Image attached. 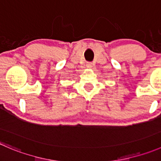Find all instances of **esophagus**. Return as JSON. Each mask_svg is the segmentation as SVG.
Masks as SVG:
<instances>
[{"mask_svg":"<svg viewBox=\"0 0 161 161\" xmlns=\"http://www.w3.org/2000/svg\"><path fill=\"white\" fill-rule=\"evenodd\" d=\"M86 67L88 68H91L92 67H93V65H92V64L91 63H87L86 64Z\"/></svg>","mask_w":161,"mask_h":161,"instance_id":"1","label":"esophagus"}]
</instances>
